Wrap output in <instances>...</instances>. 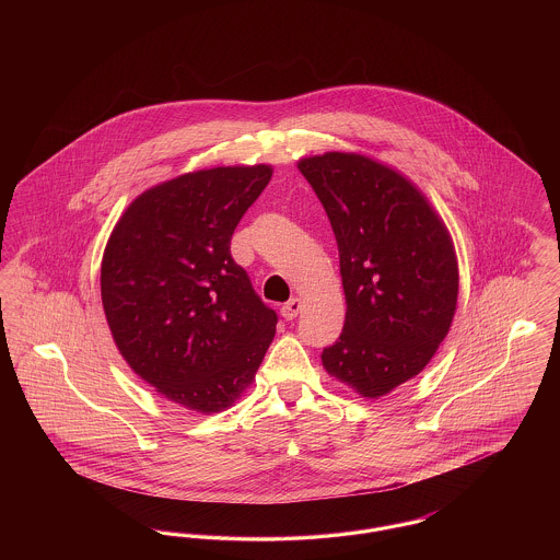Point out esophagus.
Instances as JSON below:
<instances>
[{"label": "esophagus", "mask_w": 560, "mask_h": 560, "mask_svg": "<svg viewBox=\"0 0 560 560\" xmlns=\"http://www.w3.org/2000/svg\"><path fill=\"white\" fill-rule=\"evenodd\" d=\"M300 311H302V300H300V298H292L290 302H285V304L281 306V315L288 320L295 319Z\"/></svg>", "instance_id": "obj_1"}]
</instances>
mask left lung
<instances>
[{
  "instance_id": "left-lung-1",
  "label": "left lung",
  "mask_w": 560,
  "mask_h": 560,
  "mask_svg": "<svg viewBox=\"0 0 560 560\" xmlns=\"http://www.w3.org/2000/svg\"><path fill=\"white\" fill-rule=\"evenodd\" d=\"M298 170L331 222L347 295L323 368L380 399L422 372L450 334L459 290L450 229L418 185L370 155L327 151Z\"/></svg>"
}]
</instances>
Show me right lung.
<instances>
[{"mask_svg": "<svg viewBox=\"0 0 560 560\" xmlns=\"http://www.w3.org/2000/svg\"><path fill=\"white\" fill-rule=\"evenodd\" d=\"M272 165L195 170L142 190L101 265L113 342L161 397L197 413L233 407L254 384L277 315L231 256L241 215Z\"/></svg>", "mask_w": 560, "mask_h": 560, "instance_id": "1", "label": "right lung"}]
</instances>
